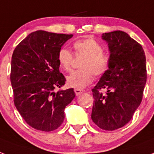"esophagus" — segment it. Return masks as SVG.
<instances>
[{
	"mask_svg": "<svg viewBox=\"0 0 154 154\" xmlns=\"http://www.w3.org/2000/svg\"><path fill=\"white\" fill-rule=\"evenodd\" d=\"M83 92V90L81 89H75V93L76 96H79L80 94H82Z\"/></svg>",
	"mask_w": 154,
	"mask_h": 154,
	"instance_id": "34e87169",
	"label": "esophagus"
}]
</instances>
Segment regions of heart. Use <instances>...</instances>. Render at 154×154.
Masks as SVG:
<instances>
[{"label": "heart", "mask_w": 154, "mask_h": 154, "mask_svg": "<svg viewBox=\"0 0 154 154\" xmlns=\"http://www.w3.org/2000/svg\"><path fill=\"white\" fill-rule=\"evenodd\" d=\"M73 47L76 55L83 56V58L79 64L80 70L74 71L67 76L66 82L70 87L82 89L91 83L93 75L100 77L107 72L109 59L103 51L102 46L91 38L75 42ZM57 60L63 70L71 71L73 56L67 49L62 48L58 51Z\"/></svg>", "instance_id": "b5f03b06"}]
</instances>
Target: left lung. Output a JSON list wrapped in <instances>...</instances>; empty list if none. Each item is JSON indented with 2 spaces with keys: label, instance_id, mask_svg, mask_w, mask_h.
I'll return each instance as SVG.
<instances>
[{
  "label": "left lung",
  "instance_id": "8db88e82",
  "mask_svg": "<svg viewBox=\"0 0 154 154\" xmlns=\"http://www.w3.org/2000/svg\"><path fill=\"white\" fill-rule=\"evenodd\" d=\"M102 39L110 51L109 66L91 90V120L102 129L112 131L129 122L141 103L147 79L146 59L141 45L125 32L104 33Z\"/></svg>",
  "mask_w": 154,
  "mask_h": 154
}]
</instances>
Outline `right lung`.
<instances>
[{"label":"right lung","mask_w":154,"mask_h":154,"mask_svg":"<svg viewBox=\"0 0 154 154\" xmlns=\"http://www.w3.org/2000/svg\"><path fill=\"white\" fill-rule=\"evenodd\" d=\"M72 34L38 30L16 46L12 55L10 81L17 109L37 130L50 132L63 124L64 109L75 94L59 90L66 79L59 71L58 51Z\"/></svg>","instance_id":"1"}]
</instances>
